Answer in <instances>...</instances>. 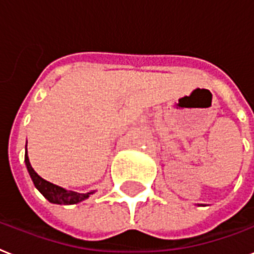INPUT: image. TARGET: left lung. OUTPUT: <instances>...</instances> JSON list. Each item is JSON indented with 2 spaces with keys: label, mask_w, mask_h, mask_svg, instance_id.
I'll use <instances>...</instances> for the list:
<instances>
[{
  "label": "left lung",
  "mask_w": 254,
  "mask_h": 254,
  "mask_svg": "<svg viewBox=\"0 0 254 254\" xmlns=\"http://www.w3.org/2000/svg\"><path fill=\"white\" fill-rule=\"evenodd\" d=\"M198 206H205V205H202V203H198Z\"/></svg>",
  "instance_id": "obj_1"
}]
</instances>
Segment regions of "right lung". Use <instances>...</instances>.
<instances>
[{
  "label": "right lung",
  "instance_id": "right-lung-1",
  "mask_svg": "<svg viewBox=\"0 0 254 254\" xmlns=\"http://www.w3.org/2000/svg\"><path fill=\"white\" fill-rule=\"evenodd\" d=\"M24 163H26L27 171L30 174L32 183L35 188L40 191L41 194L44 195L45 198L48 199L51 203H57V205H75L79 202L87 199L91 194H94L95 190L87 191V193H78V191L66 190L65 188H61L59 185L52 184L49 181L44 180L43 177L39 176L31 167L30 159H28V154H27V145H26V155H24Z\"/></svg>",
  "mask_w": 254,
  "mask_h": 254
}]
</instances>
